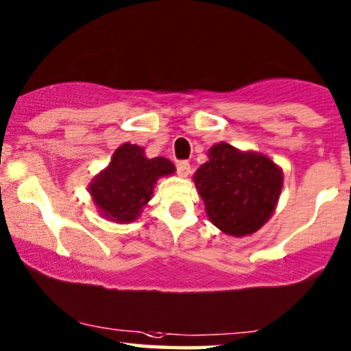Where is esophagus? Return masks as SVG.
<instances>
[{"label":"esophagus","instance_id":"1","mask_svg":"<svg viewBox=\"0 0 351 351\" xmlns=\"http://www.w3.org/2000/svg\"><path fill=\"white\" fill-rule=\"evenodd\" d=\"M190 171H192V167H190L189 161H179V162H177V174H179L180 177H186L190 174Z\"/></svg>","mask_w":351,"mask_h":351}]
</instances>
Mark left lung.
<instances>
[{
	"instance_id": "left-lung-1",
	"label": "left lung",
	"mask_w": 351,
	"mask_h": 351,
	"mask_svg": "<svg viewBox=\"0 0 351 351\" xmlns=\"http://www.w3.org/2000/svg\"><path fill=\"white\" fill-rule=\"evenodd\" d=\"M209 221L224 234L245 237L261 229L282 192V169L266 154L221 142L193 176Z\"/></svg>"
}]
</instances>
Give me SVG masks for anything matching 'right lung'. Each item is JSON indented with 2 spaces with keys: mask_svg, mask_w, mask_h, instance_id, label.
Masks as SVG:
<instances>
[{
  "mask_svg": "<svg viewBox=\"0 0 351 351\" xmlns=\"http://www.w3.org/2000/svg\"><path fill=\"white\" fill-rule=\"evenodd\" d=\"M174 171L169 159H148L142 147L124 143L112 154L106 169L95 176L88 192L99 215L127 224L135 221L152 199L153 186L159 177L174 174Z\"/></svg>",
  "mask_w": 351,
  "mask_h": 351,
  "instance_id": "add662e5",
  "label": "right lung"
}]
</instances>
